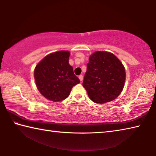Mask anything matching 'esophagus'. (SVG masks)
Instances as JSON below:
<instances>
[{
    "instance_id": "esophagus-1",
    "label": "esophagus",
    "mask_w": 156,
    "mask_h": 156,
    "mask_svg": "<svg viewBox=\"0 0 156 156\" xmlns=\"http://www.w3.org/2000/svg\"><path fill=\"white\" fill-rule=\"evenodd\" d=\"M78 78H79V79H80V82H83V75H80L78 76Z\"/></svg>"
}]
</instances>
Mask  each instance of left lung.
Returning <instances> with one entry per match:
<instances>
[{
	"instance_id": "1",
	"label": "left lung",
	"mask_w": 156,
	"mask_h": 156,
	"mask_svg": "<svg viewBox=\"0 0 156 156\" xmlns=\"http://www.w3.org/2000/svg\"><path fill=\"white\" fill-rule=\"evenodd\" d=\"M125 76L124 66L115 55L96 51L89 57L83 85L92 101L103 104L120 94Z\"/></svg>"
}]
</instances>
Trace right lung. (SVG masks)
<instances>
[{"mask_svg": "<svg viewBox=\"0 0 156 156\" xmlns=\"http://www.w3.org/2000/svg\"><path fill=\"white\" fill-rule=\"evenodd\" d=\"M69 55L67 51L52 53L36 65L34 70L36 87L48 100L58 102L66 99L73 87L80 83L69 64Z\"/></svg>", "mask_w": 156, "mask_h": 156, "instance_id": "right-lung-1", "label": "right lung"}]
</instances>
